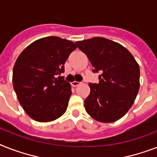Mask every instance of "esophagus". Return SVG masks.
I'll return each mask as SVG.
<instances>
[{
    "label": "esophagus",
    "instance_id": "34e87169",
    "mask_svg": "<svg viewBox=\"0 0 157 157\" xmlns=\"http://www.w3.org/2000/svg\"><path fill=\"white\" fill-rule=\"evenodd\" d=\"M80 84H81V82H79V81H72V86H74V87H76V86L79 85Z\"/></svg>",
    "mask_w": 157,
    "mask_h": 157
}]
</instances>
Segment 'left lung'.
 I'll return each mask as SVG.
<instances>
[{
	"instance_id": "obj_1",
	"label": "left lung",
	"mask_w": 157,
	"mask_h": 157,
	"mask_svg": "<svg viewBox=\"0 0 157 157\" xmlns=\"http://www.w3.org/2000/svg\"><path fill=\"white\" fill-rule=\"evenodd\" d=\"M76 44L89 58L93 72L101 73L98 84H89L85 110L101 123L118 120L132 107L138 94V63L127 48L105 38L94 37Z\"/></svg>"
}]
</instances>
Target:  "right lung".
Instances as JSON below:
<instances>
[{
	"instance_id": "obj_1",
	"label": "right lung",
	"mask_w": 157,
	"mask_h": 157,
	"mask_svg": "<svg viewBox=\"0 0 157 157\" xmlns=\"http://www.w3.org/2000/svg\"><path fill=\"white\" fill-rule=\"evenodd\" d=\"M72 41L56 36L38 39L22 51L13 70V85L19 103L30 118L42 123L65 113L71 85L61 73L71 52Z\"/></svg>"
}]
</instances>
